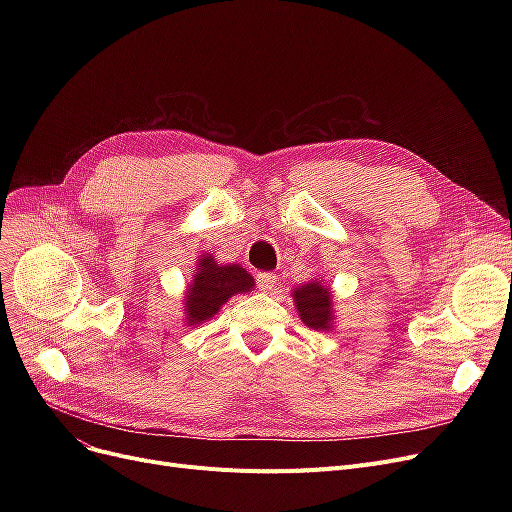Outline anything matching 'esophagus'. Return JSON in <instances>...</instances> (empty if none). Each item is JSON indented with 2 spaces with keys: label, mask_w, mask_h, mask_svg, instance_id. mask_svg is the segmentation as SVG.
<instances>
[{
  "label": "esophagus",
  "mask_w": 512,
  "mask_h": 512,
  "mask_svg": "<svg viewBox=\"0 0 512 512\" xmlns=\"http://www.w3.org/2000/svg\"><path fill=\"white\" fill-rule=\"evenodd\" d=\"M276 274H270V272H263V274H257V286L261 288V292L270 294L274 288H276Z\"/></svg>",
  "instance_id": "1"
}]
</instances>
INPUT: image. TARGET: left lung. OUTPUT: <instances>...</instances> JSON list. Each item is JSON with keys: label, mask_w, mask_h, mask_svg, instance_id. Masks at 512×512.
Listing matches in <instances>:
<instances>
[{"label": "left lung", "mask_w": 512, "mask_h": 512, "mask_svg": "<svg viewBox=\"0 0 512 512\" xmlns=\"http://www.w3.org/2000/svg\"><path fill=\"white\" fill-rule=\"evenodd\" d=\"M290 297L297 307V313L305 326L313 330H334L336 309L330 286L324 280H309L297 288H292Z\"/></svg>", "instance_id": "left-lung-1"}]
</instances>
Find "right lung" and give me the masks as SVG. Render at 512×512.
Returning a JSON list of instances; mask_svg holds the SVG:
<instances>
[{
	"instance_id": "add662e5",
	"label": "right lung",
	"mask_w": 512,
	"mask_h": 512,
	"mask_svg": "<svg viewBox=\"0 0 512 512\" xmlns=\"http://www.w3.org/2000/svg\"><path fill=\"white\" fill-rule=\"evenodd\" d=\"M255 290V278L238 263H220L213 253H203L193 267V278L184 292V324L199 326L218 315L236 294Z\"/></svg>"
}]
</instances>
